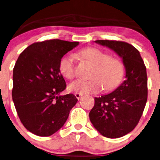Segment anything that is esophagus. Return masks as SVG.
Segmentation results:
<instances>
[{
  "mask_svg": "<svg viewBox=\"0 0 160 160\" xmlns=\"http://www.w3.org/2000/svg\"><path fill=\"white\" fill-rule=\"evenodd\" d=\"M74 95H75V97H76L78 99V100H79V99H80V98H81L82 96V94H78V93H76V94H74Z\"/></svg>",
  "mask_w": 160,
  "mask_h": 160,
  "instance_id": "1",
  "label": "esophagus"
}]
</instances>
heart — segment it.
Masks as SVG:
<instances>
[{
    "instance_id": "1",
    "label": "heart",
    "mask_w": 160,
    "mask_h": 160,
    "mask_svg": "<svg viewBox=\"0 0 160 160\" xmlns=\"http://www.w3.org/2000/svg\"><path fill=\"white\" fill-rule=\"evenodd\" d=\"M94 66L88 80H78L68 85V90L78 94H92L100 92L104 87L112 90L120 83L124 74L122 62L96 48H86L78 53ZM60 72L64 78L72 80L74 77L75 60L74 55L66 54L60 60Z\"/></svg>"
}]
</instances>
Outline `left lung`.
Wrapping results in <instances>:
<instances>
[{
    "instance_id": "8db88e82",
    "label": "left lung",
    "mask_w": 160,
    "mask_h": 160,
    "mask_svg": "<svg viewBox=\"0 0 160 160\" xmlns=\"http://www.w3.org/2000/svg\"><path fill=\"white\" fill-rule=\"evenodd\" d=\"M122 59L125 68L123 82L108 94L94 98L89 113L91 122L102 136L119 138L138 124L148 98V79L139 52L128 43L116 40H95Z\"/></svg>"
}]
</instances>
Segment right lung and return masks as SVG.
<instances>
[{
    "label": "right lung",
    "mask_w": 160,
    "mask_h": 160,
    "mask_svg": "<svg viewBox=\"0 0 160 160\" xmlns=\"http://www.w3.org/2000/svg\"><path fill=\"white\" fill-rule=\"evenodd\" d=\"M79 42L54 39L28 46L13 68L12 100L23 126L40 137L51 136L63 126L78 102L66 88L60 60Z\"/></svg>",
    "instance_id": "add662e5"
}]
</instances>
